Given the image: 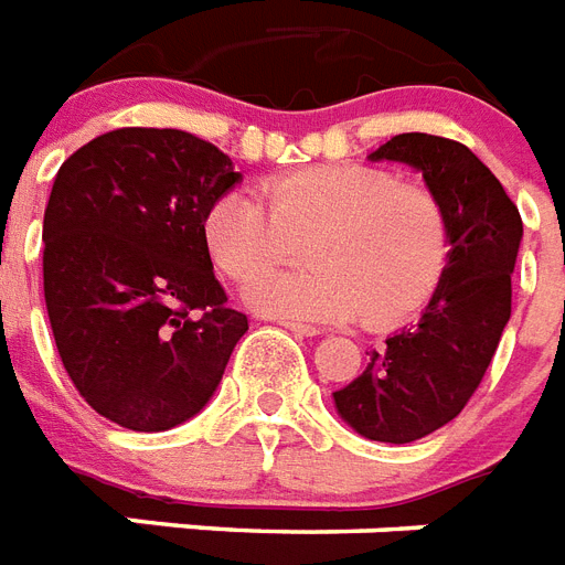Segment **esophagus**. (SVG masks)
<instances>
[{
	"label": "esophagus",
	"mask_w": 565,
	"mask_h": 565,
	"mask_svg": "<svg viewBox=\"0 0 565 565\" xmlns=\"http://www.w3.org/2000/svg\"><path fill=\"white\" fill-rule=\"evenodd\" d=\"M279 327L288 329V332H295V335H300V338L318 335V329L309 327V323H297V320H279Z\"/></svg>",
	"instance_id": "esophagus-1"
}]
</instances>
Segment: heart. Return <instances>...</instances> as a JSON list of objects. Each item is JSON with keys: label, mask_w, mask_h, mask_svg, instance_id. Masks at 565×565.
Instances as JSON below:
<instances>
[{"label": "heart", "mask_w": 565, "mask_h": 565, "mask_svg": "<svg viewBox=\"0 0 565 565\" xmlns=\"http://www.w3.org/2000/svg\"><path fill=\"white\" fill-rule=\"evenodd\" d=\"M265 201L227 192L206 212V245L224 274L254 282L309 245L311 268L262 279L247 300L288 320L364 315L391 329L417 315L444 282L452 227L444 201L394 169L329 162L262 183Z\"/></svg>", "instance_id": "b5f03b06"}]
</instances>
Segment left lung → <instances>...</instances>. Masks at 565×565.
Returning a JSON list of instances; mask_svg holds the SVG:
<instances>
[{
    "label": "left lung",
    "instance_id": "left-lung-1",
    "mask_svg": "<svg viewBox=\"0 0 565 565\" xmlns=\"http://www.w3.org/2000/svg\"><path fill=\"white\" fill-rule=\"evenodd\" d=\"M370 160L423 171L452 227L449 268L426 311L370 350L367 370L332 394L361 437L411 444L458 417L493 361L511 320L522 218L493 171L455 139L399 134Z\"/></svg>",
    "mask_w": 565,
    "mask_h": 565
}]
</instances>
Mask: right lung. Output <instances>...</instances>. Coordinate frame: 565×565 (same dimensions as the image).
<instances>
[{"instance_id":"1","label":"right lung","mask_w":565,"mask_h":565,"mask_svg":"<svg viewBox=\"0 0 565 565\" xmlns=\"http://www.w3.org/2000/svg\"><path fill=\"white\" fill-rule=\"evenodd\" d=\"M242 174L174 128H119L63 162L43 215V291L72 385L130 431L210 403L247 318L212 274L206 212Z\"/></svg>"}]
</instances>
